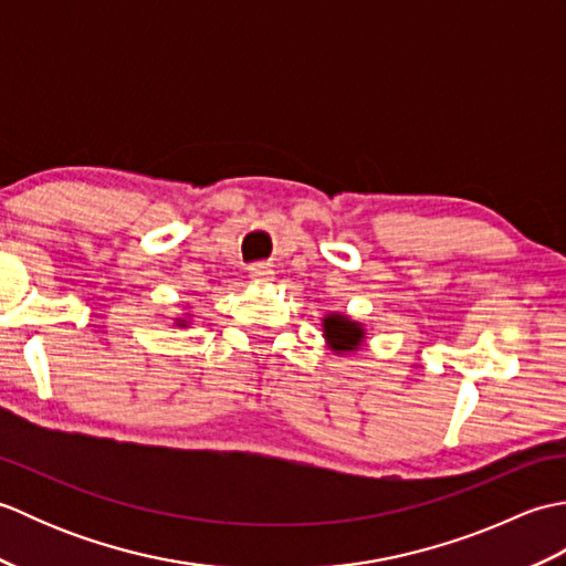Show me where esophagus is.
I'll use <instances>...</instances> for the list:
<instances>
[{
  "label": "esophagus",
  "mask_w": 566,
  "mask_h": 566,
  "mask_svg": "<svg viewBox=\"0 0 566 566\" xmlns=\"http://www.w3.org/2000/svg\"><path fill=\"white\" fill-rule=\"evenodd\" d=\"M272 268H270V264H252V268H250V280L252 282H270L272 280Z\"/></svg>",
  "instance_id": "34e87169"
}]
</instances>
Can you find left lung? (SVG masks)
I'll list each match as a JSON object with an SVG mask.
<instances>
[{"mask_svg": "<svg viewBox=\"0 0 566 566\" xmlns=\"http://www.w3.org/2000/svg\"><path fill=\"white\" fill-rule=\"evenodd\" d=\"M323 335H326L331 350L343 355V353H353L363 345L365 328L347 316L331 314L323 318Z\"/></svg>", "mask_w": 566, "mask_h": 566, "instance_id": "1", "label": "left lung"}]
</instances>
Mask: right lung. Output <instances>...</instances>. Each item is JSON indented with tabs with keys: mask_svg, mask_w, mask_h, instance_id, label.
I'll return each instance as SVG.
<instances>
[{
	"mask_svg": "<svg viewBox=\"0 0 566 566\" xmlns=\"http://www.w3.org/2000/svg\"><path fill=\"white\" fill-rule=\"evenodd\" d=\"M185 323H187V321H179V323H177V326H185Z\"/></svg>",
	"mask_w": 566,
	"mask_h": 566,
	"instance_id": "add662e5",
	"label": "right lung"
}]
</instances>
